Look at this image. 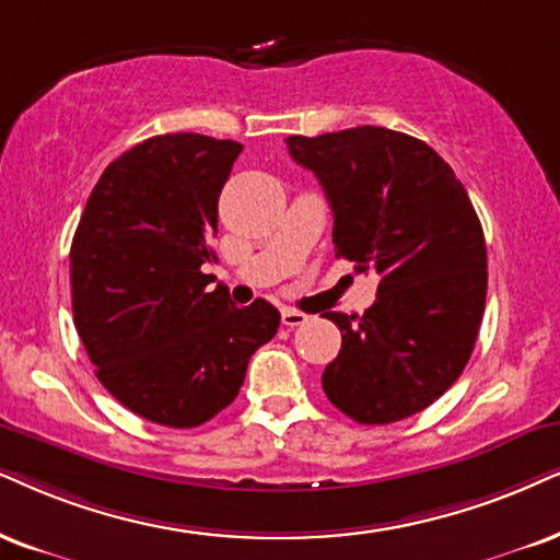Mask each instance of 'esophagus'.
<instances>
[{"label": "esophagus", "mask_w": 560, "mask_h": 560, "mask_svg": "<svg viewBox=\"0 0 560 560\" xmlns=\"http://www.w3.org/2000/svg\"><path fill=\"white\" fill-rule=\"evenodd\" d=\"M281 323L287 325V328H296V325H304L307 323V315L300 313V310H281Z\"/></svg>", "instance_id": "esophagus-1"}]
</instances>
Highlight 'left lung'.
I'll list each match as a JSON object with an SVG mask.
<instances>
[{"mask_svg": "<svg viewBox=\"0 0 560 560\" xmlns=\"http://www.w3.org/2000/svg\"><path fill=\"white\" fill-rule=\"evenodd\" d=\"M287 147L325 190L336 258L380 276L362 317L323 315L341 330L323 390L357 423L408 419L463 374L483 320L486 240L468 190L427 141L382 126Z\"/></svg>", "mask_w": 560, "mask_h": 560, "instance_id": "left-lung-1", "label": "left lung"}]
</instances>
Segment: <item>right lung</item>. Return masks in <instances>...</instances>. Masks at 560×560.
Here are the masks:
<instances>
[{"instance_id":"1","label":"right lung","mask_w":560,"mask_h":560,"mask_svg":"<svg viewBox=\"0 0 560 560\" xmlns=\"http://www.w3.org/2000/svg\"><path fill=\"white\" fill-rule=\"evenodd\" d=\"M243 144L165 133L113 160L77 224L74 328L103 387L141 419L190 429L237 398L279 330L266 300L235 307L203 264L217 203Z\"/></svg>"}]
</instances>
